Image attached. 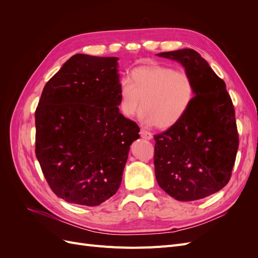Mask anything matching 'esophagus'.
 <instances>
[{"instance_id":"obj_1","label":"esophagus","mask_w":258,"mask_h":258,"mask_svg":"<svg viewBox=\"0 0 258 258\" xmlns=\"http://www.w3.org/2000/svg\"><path fill=\"white\" fill-rule=\"evenodd\" d=\"M140 136H141L144 140H151L153 138V135L151 134V132H148L146 130H141L140 131Z\"/></svg>"}]
</instances>
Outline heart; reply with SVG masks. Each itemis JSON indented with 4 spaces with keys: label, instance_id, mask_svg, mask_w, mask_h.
<instances>
[{
    "label": "heart",
    "instance_id": "b5f03b06",
    "mask_svg": "<svg viewBox=\"0 0 258 258\" xmlns=\"http://www.w3.org/2000/svg\"><path fill=\"white\" fill-rule=\"evenodd\" d=\"M195 97L190 76L160 64L141 66L131 71V80L119 85V108L131 118L141 107V120L147 126L167 129L174 126L188 111Z\"/></svg>",
    "mask_w": 258,
    "mask_h": 258
}]
</instances>
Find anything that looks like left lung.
Masks as SVG:
<instances>
[{
	"mask_svg": "<svg viewBox=\"0 0 258 258\" xmlns=\"http://www.w3.org/2000/svg\"><path fill=\"white\" fill-rule=\"evenodd\" d=\"M157 54L185 68L195 97L181 120L154 136L156 179L176 200L206 198L227 185L235 166L239 135L231 98L224 81L196 50Z\"/></svg>",
	"mask_w": 258,
	"mask_h": 258,
	"instance_id": "8db88e82",
	"label": "left lung"
}]
</instances>
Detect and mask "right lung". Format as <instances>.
<instances>
[{"mask_svg": "<svg viewBox=\"0 0 258 258\" xmlns=\"http://www.w3.org/2000/svg\"><path fill=\"white\" fill-rule=\"evenodd\" d=\"M116 57L76 53L45 85L35 111V155L51 190L96 207L118 190L138 124L119 113Z\"/></svg>", "mask_w": 258, "mask_h": 258, "instance_id": "right-lung-1", "label": "right lung"}]
</instances>
